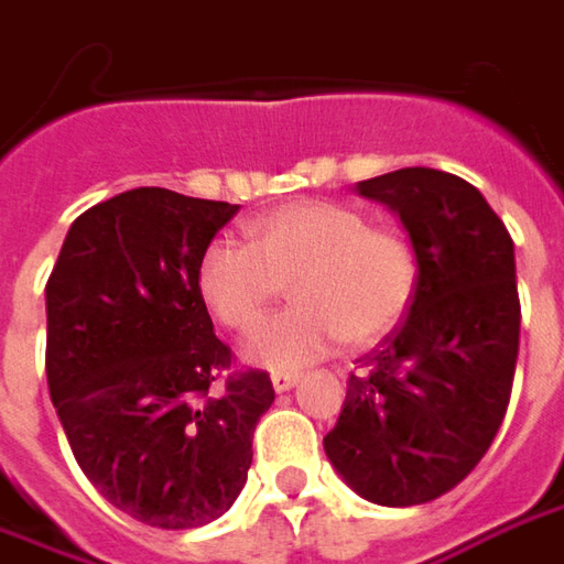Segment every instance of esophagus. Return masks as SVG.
I'll return each instance as SVG.
<instances>
[{"label":"esophagus","mask_w":564,"mask_h":564,"mask_svg":"<svg viewBox=\"0 0 564 564\" xmlns=\"http://www.w3.org/2000/svg\"><path fill=\"white\" fill-rule=\"evenodd\" d=\"M297 375H291V371H275L273 375V390L275 393H285V390H291L294 383H297Z\"/></svg>","instance_id":"obj_1"}]
</instances>
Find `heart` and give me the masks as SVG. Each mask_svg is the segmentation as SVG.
Instances as JSON below:
<instances>
[{"instance_id":"b5f03b06","label":"heart","mask_w":564,"mask_h":564,"mask_svg":"<svg viewBox=\"0 0 564 564\" xmlns=\"http://www.w3.org/2000/svg\"><path fill=\"white\" fill-rule=\"evenodd\" d=\"M248 245L217 239L199 260V291L217 322L254 332L285 285L294 304L260 328L245 356L297 371L340 340L371 347L405 319L421 260L405 232L371 224L359 205L304 199L254 217Z\"/></svg>"}]
</instances>
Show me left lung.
<instances>
[{
  "label": "left lung",
  "instance_id": "1",
  "mask_svg": "<svg viewBox=\"0 0 564 564\" xmlns=\"http://www.w3.org/2000/svg\"><path fill=\"white\" fill-rule=\"evenodd\" d=\"M356 189L399 215L421 279L402 325L349 375L325 454L365 500L414 507L464 482L503 423L522 322L516 254L457 174L399 169Z\"/></svg>",
  "mask_w": 564,
  "mask_h": 564
}]
</instances>
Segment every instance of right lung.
I'll list each match as a JSON object with an SVG mask.
<instances>
[{"mask_svg":"<svg viewBox=\"0 0 564 564\" xmlns=\"http://www.w3.org/2000/svg\"><path fill=\"white\" fill-rule=\"evenodd\" d=\"M239 212L138 186L69 227L48 285L45 375L76 464L116 510L184 531L232 507L267 371L236 368L199 291V260Z\"/></svg>","mask_w":564,"mask_h":564,"instance_id":"add662e5","label":"right lung"}]
</instances>
